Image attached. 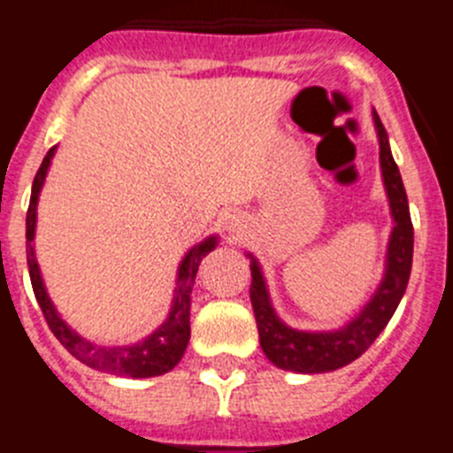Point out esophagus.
Instances as JSON below:
<instances>
[{"mask_svg":"<svg viewBox=\"0 0 453 453\" xmlns=\"http://www.w3.org/2000/svg\"><path fill=\"white\" fill-rule=\"evenodd\" d=\"M245 222L247 219L242 213H229L224 218V229L229 231V234H238V231H242Z\"/></svg>","mask_w":453,"mask_h":453,"instance_id":"esophagus-1","label":"esophagus"}]
</instances>
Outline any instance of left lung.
Masks as SVG:
<instances>
[{"label": "left lung", "instance_id": "left-lung-1", "mask_svg": "<svg viewBox=\"0 0 453 453\" xmlns=\"http://www.w3.org/2000/svg\"><path fill=\"white\" fill-rule=\"evenodd\" d=\"M372 119L379 135V158H381L383 186H386L388 203H390L392 231L388 240L386 272L370 302L340 329H292L276 315L261 265L254 256L247 254L251 258L250 297L254 306L258 338L270 363L281 370L299 372V374H322V372H334L338 367L349 365L358 356L365 354L379 334L386 329V324L390 322L406 292L411 265H413V222H411L402 174L392 158L388 134L376 111H372Z\"/></svg>", "mask_w": 453, "mask_h": 453}]
</instances>
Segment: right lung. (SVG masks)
<instances>
[{
	"mask_svg": "<svg viewBox=\"0 0 453 453\" xmlns=\"http://www.w3.org/2000/svg\"><path fill=\"white\" fill-rule=\"evenodd\" d=\"M54 154L56 147H51L45 158H42L40 170L35 172L34 186H31L29 211H27V263H29L31 286H34L35 299H38L40 311H42L47 324H50L51 334L58 338V342L77 361L92 367V370L106 372V374L115 376H131V379H147V376L165 374L172 367H177V363L181 361L183 351L188 347V340H190V292L192 286H195L199 263H202V258L208 251L215 250L218 235H208L203 242L195 245L183 256V261L179 263L177 288H174V297H172L170 315H167L165 322L154 334H150L145 340H140V342H134V345H95V342L86 340L83 335H79L74 329H70V324L58 315V311L51 303L50 295H47V288L42 283V276H40L38 261H35L34 238L35 215H38V197Z\"/></svg>",
	"mask_w": 453,
	"mask_h": 453,
	"instance_id": "obj_1",
	"label": "right lung"
}]
</instances>
